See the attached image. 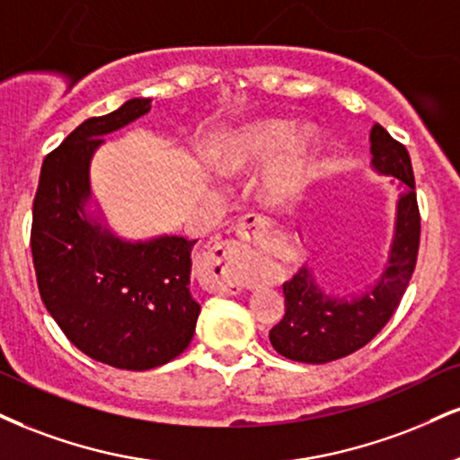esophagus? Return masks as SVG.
I'll return each instance as SVG.
<instances>
[{"mask_svg": "<svg viewBox=\"0 0 460 460\" xmlns=\"http://www.w3.org/2000/svg\"><path fill=\"white\" fill-rule=\"evenodd\" d=\"M263 226H265L263 216L246 214L244 218L237 223L235 234L240 240L254 242L259 235H261ZM240 252H242V246L240 242L235 240L220 242V244H214L209 248L206 252V259H203V274H206L209 289L226 293V296H234V293L240 291L242 287Z\"/></svg>", "mask_w": 460, "mask_h": 460, "instance_id": "34e87169", "label": "esophagus"}]
</instances>
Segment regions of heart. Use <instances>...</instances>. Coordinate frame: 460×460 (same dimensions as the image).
Instances as JSON below:
<instances>
[{
    "instance_id": "heart-1",
    "label": "heart",
    "mask_w": 460,
    "mask_h": 460,
    "mask_svg": "<svg viewBox=\"0 0 460 460\" xmlns=\"http://www.w3.org/2000/svg\"><path fill=\"white\" fill-rule=\"evenodd\" d=\"M272 158L261 177L265 201L287 203L302 195L314 169V135L296 130L285 119H259L244 126L209 154L218 175L240 177Z\"/></svg>"
}]
</instances>
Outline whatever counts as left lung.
Returning a JSON list of instances; mask_svg holds the SVG:
<instances>
[{
    "label": "left lung",
    "mask_w": 460,
    "mask_h": 460,
    "mask_svg": "<svg viewBox=\"0 0 460 460\" xmlns=\"http://www.w3.org/2000/svg\"><path fill=\"white\" fill-rule=\"evenodd\" d=\"M373 167L402 181L396 206L394 242L377 285L356 297L330 296L319 289L306 268L283 285L285 317L270 330V342L280 356L304 364H325L358 351L388 323L411 280L420 248V209L411 158L407 147L384 126L370 130Z\"/></svg>",
    "instance_id": "8db88e82"
}]
</instances>
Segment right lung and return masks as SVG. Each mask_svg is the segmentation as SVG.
I'll use <instances>...</instances> for the list:
<instances>
[{"label": "right lung", "instance_id": "right-lung-1", "mask_svg": "<svg viewBox=\"0 0 460 460\" xmlns=\"http://www.w3.org/2000/svg\"><path fill=\"white\" fill-rule=\"evenodd\" d=\"M132 98L76 126L47 154L31 218L38 291L72 345L124 370L163 367L190 345L201 313L190 296L197 240L160 235L124 242L85 214L90 160L109 132L149 111Z\"/></svg>", "mask_w": 460, "mask_h": 460}]
</instances>
